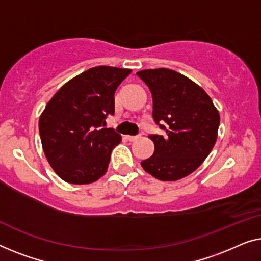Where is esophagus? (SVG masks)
I'll list each match as a JSON object with an SVG mask.
<instances>
[{"label": "esophagus", "mask_w": 261, "mask_h": 261, "mask_svg": "<svg viewBox=\"0 0 261 261\" xmlns=\"http://www.w3.org/2000/svg\"><path fill=\"white\" fill-rule=\"evenodd\" d=\"M141 137V135H136V136H126V139L130 142H134V141H137V139Z\"/></svg>", "instance_id": "34e87169"}]
</instances>
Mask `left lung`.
<instances>
[{
    "label": "left lung",
    "mask_w": 261,
    "mask_h": 261,
    "mask_svg": "<svg viewBox=\"0 0 261 261\" xmlns=\"http://www.w3.org/2000/svg\"><path fill=\"white\" fill-rule=\"evenodd\" d=\"M137 76L151 92L153 123L164 131L149 136L155 151L142 161V167L161 181L186 177L202 164L215 144L218 110L199 85L172 69H144Z\"/></svg>",
    "instance_id": "left-lung-1"
}]
</instances>
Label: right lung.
<instances>
[{"instance_id": "obj_1", "label": "right lung", "mask_w": 261, "mask_h": 261, "mask_svg": "<svg viewBox=\"0 0 261 261\" xmlns=\"http://www.w3.org/2000/svg\"><path fill=\"white\" fill-rule=\"evenodd\" d=\"M131 69L98 66L69 80L46 105L39 120L42 148L59 177L87 185L108 170L122 137L105 127L115 113V92Z\"/></svg>"}]
</instances>
